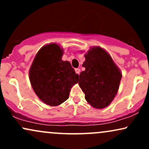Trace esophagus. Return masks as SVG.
I'll use <instances>...</instances> for the list:
<instances>
[{
  "mask_svg": "<svg viewBox=\"0 0 149 149\" xmlns=\"http://www.w3.org/2000/svg\"><path fill=\"white\" fill-rule=\"evenodd\" d=\"M75 71H76V73L77 74H80V69H78V68H76V69H75Z\"/></svg>",
  "mask_w": 149,
  "mask_h": 149,
  "instance_id": "34e87169",
  "label": "esophagus"
}]
</instances>
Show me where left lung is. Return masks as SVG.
<instances>
[{
	"label": "left lung",
	"instance_id": "8db88e82",
	"mask_svg": "<svg viewBox=\"0 0 149 149\" xmlns=\"http://www.w3.org/2000/svg\"><path fill=\"white\" fill-rule=\"evenodd\" d=\"M85 57V70L80 73L78 84L89 104L103 109L117 94L122 74L111 56L100 47L92 48Z\"/></svg>",
	"mask_w": 149,
	"mask_h": 149
}]
</instances>
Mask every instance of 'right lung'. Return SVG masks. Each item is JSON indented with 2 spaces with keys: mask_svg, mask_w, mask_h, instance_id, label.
I'll use <instances>...</instances> for the list:
<instances>
[{
  "mask_svg": "<svg viewBox=\"0 0 149 149\" xmlns=\"http://www.w3.org/2000/svg\"><path fill=\"white\" fill-rule=\"evenodd\" d=\"M63 51L55 43L42 47L37 53L29 71L35 93L51 107L69 98L70 89L78 83V74L70 62L61 60Z\"/></svg>",
  "mask_w": 149,
  "mask_h": 149,
  "instance_id": "1",
  "label": "right lung"
}]
</instances>
